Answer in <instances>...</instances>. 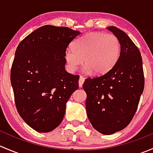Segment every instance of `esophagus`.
Listing matches in <instances>:
<instances>
[{
  "label": "esophagus",
  "mask_w": 153,
  "mask_h": 153,
  "mask_svg": "<svg viewBox=\"0 0 153 153\" xmlns=\"http://www.w3.org/2000/svg\"><path fill=\"white\" fill-rule=\"evenodd\" d=\"M84 81H85V78L82 76H80L79 81H78V84H79V87H82L83 84H84Z\"/></svg>",
  "instance_id": "34e87169"
}]
</instances>
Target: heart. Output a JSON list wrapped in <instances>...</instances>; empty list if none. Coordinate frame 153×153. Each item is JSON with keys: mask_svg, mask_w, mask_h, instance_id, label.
<instances>
[{"mask_svg": "<svg viewBox=\"0 0 153 153\" xmlns=\"http://www.w3.org/2000/svg\"><path fill=\"white\" fill-rule=\"evenodd\" d=\"M121 53V43L113 34L92 32L78 38L73 48H68L64 57L74 72L83 63L87 72L104 75L116 64Z\"/></svg>", "mask_w": 153, "mask_h": 153, "instance_id": "b5f03b06", "label": "heart"}]
</instances>
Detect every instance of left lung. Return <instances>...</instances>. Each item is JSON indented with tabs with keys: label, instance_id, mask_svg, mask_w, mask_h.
<instances>
[{
	"label": "left lung",
	"instance_id": "8db88e82",
	"mask_svg": "<svg viewBox=\"0 0 153 153\" xmlns=\"http://www.w3.org/2000/svg\"><path fill=\"white\" fill-rule=\"evenodd\" d=\"M121 43V53L112 69L98 78H86V109L91 124L100 133L111 135L130 123L144 88L142 58L124 31L106 27Z\"/></svg>",
	"mask_w": 153,
	"mask_h": 153
}]
</instances>
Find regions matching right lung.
I'll list each match as a JSON object with an SVG mask.
<instances>
[{"instance_id":"obj_1","label":"right lung","mask_w":153,"mask_h":153,"mask_svg":"<svg viewBox=\"0 0 153 153\" xmlns=\"http://www.w3.org/2000/svg\"><path fill=\"white\" fill-rule=\"evenodd\" d=\"M81 32L46 25L26 37L17 47L11 84L17 110L30 127L49 132L62 121L66 104L78 89V75L65 70V51Z\"/></svg>"}]
</instances>
